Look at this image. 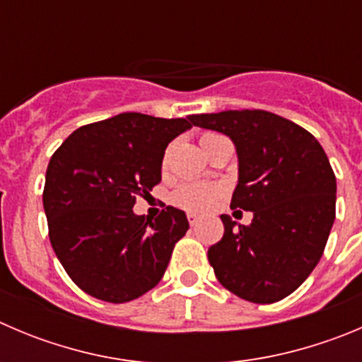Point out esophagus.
Segmentation results:
<instances>
[{
	"mask_svg": "<svg viewBox=\"0 0 362 362\" xmlns=\"http://www.w3.org/2000/svg\"><path fill=\"white\" fill-rule=\"evenodd\" d=\"M187 218H188V222H190V226H195V223L199 222V216L195 215V213H188Z\"/></svg>",
	"mask_w": 362,
	"mask_h": 362,
	"instance_id": "34e87169",
	"label": "esophagus"
}]
</instances>
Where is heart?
<instances>
[{"instance_id": "b5f03b06", "label": "heart", "mask_w": 362, "mask_h": 362, "mask_svg": "<svg viewBox=\"0 0 362 362\" xmlns=\"http://www.w3.org/2000/svg\"><path fill=\"white\" fill-rule=\"evenodd\" d=\"M213 133H206L202 135L201 144L206 142V140L213 139ZM223 188L216 187V185L209 183H185L174 192L172 195V201L179 206V208L187 209V211L194 213H204L209 211L211 208H215L216 202L222 199Z\"/></svg>"}]
</instances>
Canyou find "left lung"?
Returning a JSON list of instances; mask_svg holds the SVG:
<instances>
[{"label": "left lung", "instance_id": "left-lung-1", "mask_svg": "<svg viewBox=\"0 0 362 362\" xmlns=\"http://www.w3.org/2000/svg\"><path fill=\"white\" fill-rule=\"evenodd\" d=\"M223 133L238 154L230 208L252 211L250 226L222 215L223 236L208 259L226 290L254 304L293 293L322 257L336 218V175L304 127L264 110L192 115Z\"/></svg>", "mask_w": 362, "mask_h": 362}]
</instances>
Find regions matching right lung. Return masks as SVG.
<instances>
[{"label": "right lung", "mask_w": 362, "mask_h": 362, "mask_svg": "<svg viewBox=\"0 0 362 362\" xmlns=\"http://www.w3.org/2000/svg\"><path fill=\"white\" fill-rule=\"evenodd\" d=\"M190 127V117L127 112L78 127L54 151L42 195L49 240L85 293L122 304L161 281L187 215L167 206L153 220L133 206L160 183L165 149Z\"/></svg>", "instance_id": "right-lung-1"}]
</instances>
